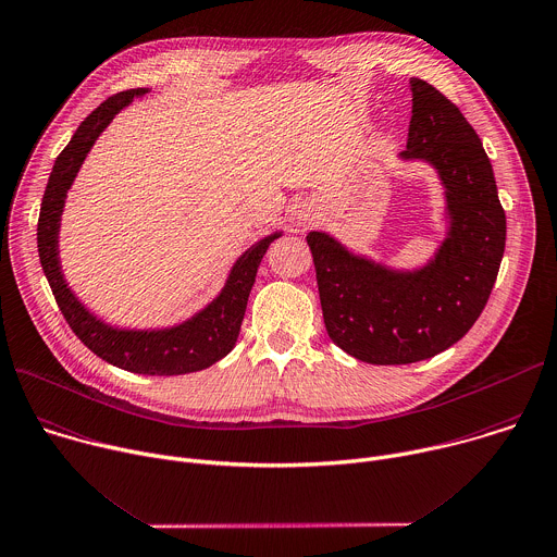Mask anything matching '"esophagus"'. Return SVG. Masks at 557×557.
Returning <instances> with one entry per match:
<instances>
[{"label":"esophagus","instance_id":"34e87169","mask_svg":"<svg viewBox=\"0 0 557 557\" xmlns=\"http://www.w3.org/2000/svg\"><path fill=\"white\" fill-rule=\"evenodd\" d=\"M304 221H308V219H304Z\"/></svg>","mask_w":557,"mask_h":557}]
</instances>
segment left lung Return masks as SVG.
I'll list each match as a JSON object with an SVG mask.
<instances>
[{
  "label": "left lung",
  "instance_id": "1",
  "mask_svg": "<svg viewBox=\"0 0 557 557\" xmlns=\"http://www.w3.org/2000/svg\"><path fill=\"white\" fill-rule=\"evenodd\" d=\"M403 159L429 161L446 188L448 238L420 271H392L323 232L306 236L330 338L372 364H407L455 345L483 312L505 251L492 163L455 102L411 78Z\"/></svg>",
  "mask_w": 557,
  "mask_h": 557
}]
</instances>
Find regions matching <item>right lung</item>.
Returning <instances> with one entry per match:
<instances>
[{
	"instance_id": "1",
	"label": "right lung",
	"mask_w": 557,
	"mask_h": 557,
	"mask_svg": "<svg viewBox=\"0 0 557 557\" xmlns=\"http://www.w3.org/2000/svg\"><path fill=\"white\" fill-rule=\"evenodd\" d=\"M148 89H126L107 98L76 128L50 172L37 225V247L44 273L54 299L74 334L102 360L146 376H178L206 369L227 356L238 338L251 286L269 245L280 238L271 234L247 249L234 264L221 295L199 314L168 330H117L96 319L70 290L59 264V227L67 190L89 148L107 124L135 96Z\"/></svg>"
}]
</instances>
